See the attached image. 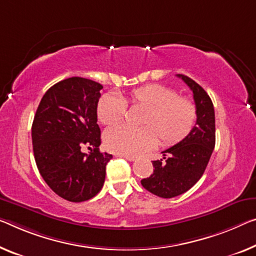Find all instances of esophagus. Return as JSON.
I'll list each match as a JSON object with an SVG mask.
<instances>
[{
  "label": "esophagus",
  "mask_w": 256,
  "mask_h": 256,
  "mask_svg": "<svg viewBox=\"0 0 256 256\" xmlns=\"http://www.w3.org/2000/svg\"><path fill=\"white\" fill-rule=\"evenodd\" d=\"M122 156V158H124L126 160H128V161H135L136 160V156Z\"/></svg>",
  "instance_id": "34e87169"
}]
</instances>
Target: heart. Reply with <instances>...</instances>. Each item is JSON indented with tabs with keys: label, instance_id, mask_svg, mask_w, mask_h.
<instances>
[{
	"label": "heart",
	"instance_id": "obj_1",
	"mask_svg": "<svg viewBox=\"0 0 256 256\" xmlns=\"http://www.w3.org/2000/svg\"><path fill=\"white\" fill-rule=\"evenodd\" d=\"M127 102L143 106V124L134 128L126 124H114L104 132L105 146L120 154H138L158 143V136L164 144L178 143L186 137L196 120V108L194 102L180 97L174 89L162 84H146L136 88L124 98L118 94H106L97 105L98 120L112 124L122 120L127 111Z\"/></svg>",
	"mask_w": 256,
	"mask_h": 256
}]
</instances>
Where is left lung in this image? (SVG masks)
<instances>
[{"instance_id":"8db88e82","label":"left lung","mask_w":256,"mask_h":256,"mask_svg":"<svg viewBox=\"0 0 256 256\" xmlns=\"http://www.w3.org/2000/svg\"><path fill=\"white\" fill-rule=\"evenodd\" d=\"M194 92L196 121L190 134L164 151V159L153 161V174L142 186L161 198H174L186 192L202 178L215 146V112L210 97L202 87L178 74Z\"/></svg>"}]
</instances>
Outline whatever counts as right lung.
<instances>
[{
	"mask_svg": "<svg viewBox=\"0 0 256 256\" xmlns=\"http://www.w3.org/2000/svg\"><path fill=\"white\" fill-rule=\"evenodd\" d=\"M102 89L89 78H65L46 90L34 116L32 142L38 172L54 194L72 202L92 199L102 190L112 159L100 151ZM84 144L92 146L89 154L80 151Z\"/></svg>",
	"mask_w": 256,
	"mask_h": 256,
	"instance_id": "obj_1",
	"label": "right lung"
}]
</instances>
